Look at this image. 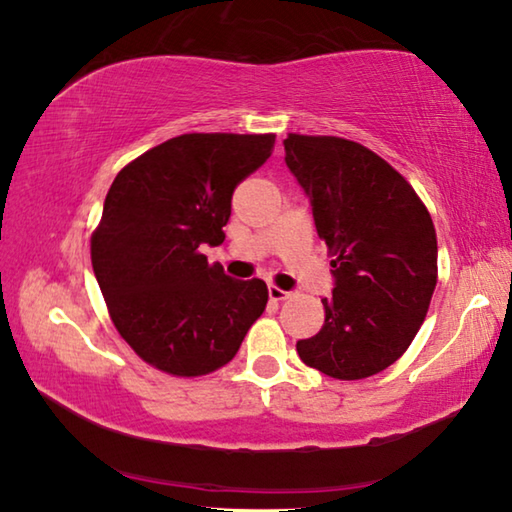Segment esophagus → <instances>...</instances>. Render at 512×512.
Instances as JSON below:
<instances>
[{"instance_id": "34e87169", "label": "esophagus", "mask_w": 512, "mask_h": 512, "mask_svg": "<svg viewBox=\"0 0 512 512\" xmlns=\"http://www.w3.org/2000/svg\"><path fill=\"white\" fill-rule=\"evenodd\" d=\"M268 296H271V300H275V302H280V300H287L289 296H291V291H284V289H280V287H268Z\"/></svg>"}]
</instances>
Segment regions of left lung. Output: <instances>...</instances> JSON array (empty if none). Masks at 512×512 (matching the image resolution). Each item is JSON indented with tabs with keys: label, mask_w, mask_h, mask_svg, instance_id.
<instances>
[{
	"label": "left lung",
	"mask_w": 512,
	"mask_h": 512,
	"mask_svg": "<svg viewBox=\"0 0 512 512\" xmlns=\"http://www.w3.org/2000/svg\"><path fill=\"white\" fill-rule=\"evenodd\" d=\"M289 171L332 253L325 325L298 341L300 359L334 379H366L402 357L438 277L436 228L413 187L366 146L289 135Z\"/></svg>",
	"instance_id": "1"
}]
</instances>
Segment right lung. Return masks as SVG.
I'll return each instance as SVG.
<instances>
[{
    "label": "right lung",
    "mask_w": 512,
    "mask_h": 512,
    "mask_svg": "<svg viewBox=\"0 0 512 512\" xmlns=\"http://www.w3.org/2000/svg\"><path fill=\"white\" fill-rule=\"evenodd\" d=\"M273 146L275 135H180L110 185L92 268L117 332L158 370L198 377L225 366L264 314L266 284L225 275L203 248L223 244L235 187Z\"/></svg>",
    "instance_id": "add662e5"
}]
</instances>
